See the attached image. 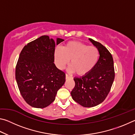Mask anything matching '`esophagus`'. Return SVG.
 <instances>
[{
  "label": "esophagus",
  "mask_w": 135,
  "mask_h": 135,
  "mask_svg": "<svg viewBox=\"0 0 135 135\" xmlns=\"http://www.w3.org/2000/svg\"><path fill=\"white\" fill-rule=\"evenodd\" d=\"M70 77L69 76H68V74H65V79H69Z\"/></svg>",
  "instance_id": "esophagus-1"
}]
</instances>
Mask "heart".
<instances>
[{
	"mask_svg": "<svg viewBox=\"0 0 135 135\" xmlns=\"http://www.w3.org/2000/svg\"><path fill=\"white\" fill-rule=\"evenodd\" d=\"M99 58V50L94 46H88L79 41H71L63 48L55 49L54 58L59 69L63 70L70 60L69 70L78 76H84L92 71Z\"/></svg>",
	"mask_w": 135,
	"mask_h": 135,
	"instance_id": "obj_1",
	"label": "heart"
}]
</instances>
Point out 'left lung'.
<instances>
[{"mask_svg":"<svg viewBox=\"0 0 135 135\" xmlns=\"http://www.w3.org/2000/svg\"><path fill=\"white\" fill-rule=\"evenodd\" d=\"M99 50L97 65L88 74L74 77L75 86L71 92L73 100L84 107H93L102 103L110 91L114 73L113 58L101 43L89 38Z\"/></svg>","mask_w":135,"mask_h":135,"instance_id":"left-lung-1","label":"left lung"}]
</instances>
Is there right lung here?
Masks as SVG:
<instances>
[{"label":"right lung","instance_id":"add662e5","mask_svg":"<svg viewBox=\"0 0 135 135\" xmlns=\"http://www.w3.org/2000/svg\"><path fill=\"white\" fill-rule=\"evenodd\" d=\"M56 42L42 36L25 46L20 54L15 79L22 98L30 105L37 108L49 106L55 99L58 90L65 81V74L54 64Z\"/></svg>","mask_w":135,"mask_h":135}]
</instances>
